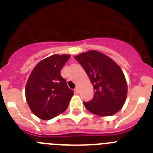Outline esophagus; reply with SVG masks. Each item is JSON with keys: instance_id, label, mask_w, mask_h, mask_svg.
Segmentation results:
<instances>
[{"instance_id": "1", "label": "esophagus", "mask_w": 153, "mask_h": 153, "mask_svg": "<svg viewBox=\"0 0 153 153\" xmlns=\"http://www.w3.org/2000/svg\"><path fill=\"white\" fill-rule=\"evenodd\" d=\"M74 92H75L76 94L79 93V87H76V88H74Z\"/></svg>"}]
</instances>
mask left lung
I'll list each match as a JSON object with an SVG mask.
<instances>
[{"instance_id": "1", "label": "left lung", "mask_w": 153, "mask_h": 153, "mask_svg": "<svg viewBox=\"0 0 153 153\" xmlns=\"http://www.w3.org/2000/svg\"><path fill=\"white\" fill-rule=\"evenodd\" d=\"M90 79L94 96L84 102L88 111L99 116H111L118 112L126 100L128 85L122 70L108 56L96 51L77 55Z\"/></svg>"}]
</instances>
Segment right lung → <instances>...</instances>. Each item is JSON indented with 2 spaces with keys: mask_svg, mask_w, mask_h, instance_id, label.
I'll list each match as a JSON object with an SVG mask.
<instances>
[{
  "mask_svg": "<svg viewBox=\"0 0 153 153\" xmlns=\"http://www.w3.org/2000/svg\"><path fill=\"white\" fill-rule=\"evenodd\" d=\"M70 55L54 54L43 59L32 71L25 85V98L32 112L51 120L67 110L74 95L61 71Z\"/></svg>",
  "mask_w": 153,
  "mask_h": 153,
  "instance_id": "right-lung-1",
  "label": "right lung"
}]
</instances>
